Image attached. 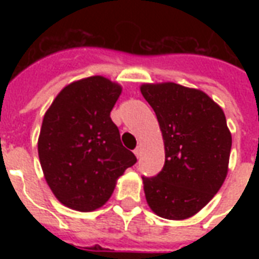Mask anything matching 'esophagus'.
I'll list each match as a JSON object with an SVG mask.
<instances>
[{
	"label": "esophagus",
	"mask_w": 259,
	"mask_h": 259,
	"mask_svg": "<svg viewBox=\"0 0 259 259\" xmlns=\"http://www.w3.org/2000/svg\"><path fill=\"white\" fill-rule=\"evenodd\" d=\"M141 146H138V148H136V149H134V154H136V156H137V158H140L141 157Z\"/></svg>",
	"instance_id": "esophagus-1"
}]
</instances>
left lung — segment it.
<instances>
[{
  "instance_id": "obj_1",
  "label": "left lung",
  "mask_w": 259,
  "mask_h": 259,
  "mask_svg": "<svg viewBox=\"0 0 259 259\" xmlns=\"http://www.w3.org/2000/svg\"><path fill=\"white\" fill-rule=\"evenodd\" d=\"M141 94L165 148L161 172L142 177L146 201L158 217L183 221L199 212L227 176L231 133L225 113L205 93L177 83H145Z\"/></svg>"
}]
</instances>
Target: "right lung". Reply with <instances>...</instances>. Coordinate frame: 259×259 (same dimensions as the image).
Wrapping results in <instances>:
<instances>
[{"label": "right lung", "instance_id": "right-lung-1", "mask_svg": "<svg viewBox=\"0 0 259 259\" xmlns=\"http://www.w3.org/2000/svg\"><path fill=\"white\" fill-rule=\"evenodd\" d=\"M121 91L103 76L80 79L64 87L44 115L38 158L47 184L68 208L102 207L118 177L137 162L110 118Z\"/></svg>", "mask_w": 259, "mask_h": 259}]
</instances>
